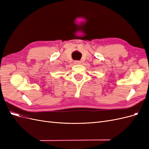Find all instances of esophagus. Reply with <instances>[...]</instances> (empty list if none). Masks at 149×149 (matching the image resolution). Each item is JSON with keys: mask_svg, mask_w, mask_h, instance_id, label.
I'll list each match as a JSON object with an SVG mask.
<instances>
[{"mask_svg": "<svg viewBox=\"0 0 149 149\" xmlns=\"http://www.w3.org/2000/svg\"><path fill=\"white\" fill-rule=\"evenodd\" d=\"M74 63V64H76V65L81 64V61H75Z\"/></svg>", "mask_w": 149, "mask_h": 149, "instance_id": "obj_1", "label": "esophagus"}]
</instances>
